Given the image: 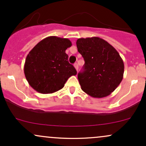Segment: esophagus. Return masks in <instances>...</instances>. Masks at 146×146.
<instances>
[{
    "mask_svg": "<svg viewBox=\"0 0 146 146\" xmlns=\"http://www.w3.org/2000/svg\"><path fill=\"white\" fill-rule=\"evenodd\" d=\"M73 66H74L75 68H76V69L77 70H78V64H77V63H75V64H74V65H73Z\"/></svg>",
    "mask_w": 146,
    "mask_h": 146,
    "instance_id": "obj_1",
    "label": "esophagus"
}]
</instances>
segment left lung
Listing matches in <instances>:
<instances>
[{
    "mask_svg": "<svg viewBox=\"0 0 146 146\" xmlns=\"http://www.w3.org/2000/svg\"><path fill=\"white\" fill-rule=\"evenodd\" d=\"M76 45L85 62L78 76L81 89L93 98L108 96L123 78L124 63L119 53L97 36L78 39Z\"/></svg>",
    "mask_w": 146,
    "mask_h": 146,
    "instance_id": "1",
    "label": "left lung"
}]
</instances>
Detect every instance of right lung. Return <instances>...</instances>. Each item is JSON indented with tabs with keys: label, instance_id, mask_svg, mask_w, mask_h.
I'll use <instances>...</instances> for the list:
<instances>
[{
	"label": "right lung",
	"instance_id": "right-lung-1",
	"mask_svg": "<svg viewBox=\"0 0 146 146\" xmlns=\"http://www.w3.org/2000/svg\"><path fill=\"white\" fill-rule=\"evenodd\" d=\"M72 46L66 38L50 36L39 41L29 52L24 64L25 78L32 88L43 94L64 87L77 71L68 62L66 50Z\"/></svg>",
	"mask_w": 146,
	"mask_h": 146
}]
</instances>
